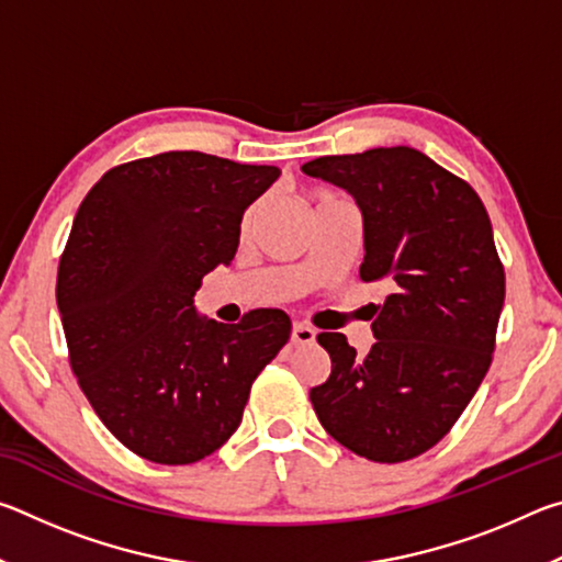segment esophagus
<instances>
[{
    "instance_id": "obj_1",
    "label": "esophagus",
    "mask_w": 562,
    "mask_h": 562,
    "mask_svg": "<svg viewBox=\"0 0 562 562\" xmlns=\"http://www.w3.org/2000/svg\"><path fill=\"white\" fill-rule=\"evenodd\" d=\"M315 337H317V331L310 325H304V322H294L292 325V345H312Z\"/></svg>"
}]
</instances>
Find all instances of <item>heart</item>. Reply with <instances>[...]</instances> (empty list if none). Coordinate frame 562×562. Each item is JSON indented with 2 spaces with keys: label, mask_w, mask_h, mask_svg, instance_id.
<instances>
[{
  "label": "heart",
  "mask_w": 562,
  "mask_h": 562,
  "mask_svg": "<svg viewBox=\"0 0 562 562\" xmlns=\"http://www.w3.org/2000/svg\"><path fill=\"white\" fill-rule=\"evenodd\" d=\"M322 198H325V195H322Z\"/></svg>",
  "instance_id": "1"
}]
</instances>
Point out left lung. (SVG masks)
Returning a JSON list of instances; mask_svg holds the SVG:
<instances>
[{
    "mask_svg": "<svg viewBox=\"0 0 562 562\" xmlns=\"http://www.w3.org/2000/svg\"><path fill=\"white\" fill-rule=\"evenodd\" d=\"M302 170L355 195L364 215L359 278L392 290L367 357L339 331L317 335L331 374L310 402L357 456L416 459L459 422L496 349L506 272L491 217L463 178L408 146L315 158Z\"/></svg>",
    "mask_w": 562,
    "mask_h": 562,
    "instance_id": "8db88e82",
    "label": "left lung"
}]
</instances>
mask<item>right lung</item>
Masks as SVG:
<instances>
[{
  "label": "right lung",
  "instance_id": "right-lung-1",
  "mask_svg": "<svg viewBox=\"0 0 562 562\" xmlns=\"http://www.w3.org/2000/svg\"><path fill=\"white\" fill-rule=\"evenodd\" d=\"M278 176L168 150L106 170L79 205L56 274L69 364L103 426L140 459L186 465L221 449L288 345L282 310L221 325L193 307L205 274L235 258L245 207Z\"/></svg>",
  "mask_w": 562,
  "mask_h": 562
}]
</instances>
